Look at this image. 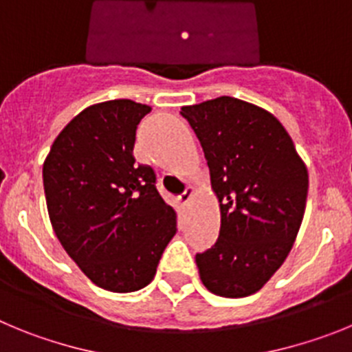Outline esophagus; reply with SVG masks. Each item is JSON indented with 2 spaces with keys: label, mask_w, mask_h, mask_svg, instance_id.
<instances>
[{
  "label": "esophagus",
  "mask_w": 352,
  "mask_h": 352,
  "mask_svg": "<svg viewBox=\"0 0 352 352\" xmlns=\"http://www.w3.org/2000/svg\"><path fill=\"white\" fill-rule=\"evenodd\" d=\"M192 195H195V189H192V188H186V191H184L182 195L179 196L180 205H188V204H189V199L192 198Z\"/></svg>",
  "instance_id": "esophagus-1"
}]
</instances>
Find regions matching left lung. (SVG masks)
Wrapping results in <instances>:
<instances>
[{
  "label": "left lung",
  "instance_id": "8db88e82",
  "mask_svg": "<svg viewBox=\"0 0 352 352\" xmlns=\"http://www.w3.org/2000/svg\"><path fill=\"white\" fill-rule=\"evenodd\" d=\"M210 170L219 239L196 254L199 278L224 298L254 294L289 254L302 226L309 172L289 133L258 105L219 96L182 107Z\"/></svg>",
  "mask_w": 352,
  "mask_h": 352
}]
</instances>
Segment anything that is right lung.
Wrapping results in <instances>:
<instances>
[{
    "label": "right lung",
    "instance_id": "right-lung-1",
    "mask_svg": "<svg viewBox=\"0 0 352 352\" xmlns=\"http://www.w3.org/2000/svg\"><path fill=\"white\" fill-rule=\"evenodd\" d=\"M148 112L131 100L87 107L43 163L54 233L85 277L112 293L147 286L177 233V214L157 192L154 170L133 157L137 126Z\"/></svg>",
    "mask_w": 352,
    "mask_h": 352
}]
</instances>
